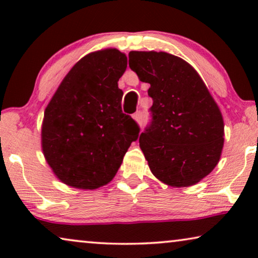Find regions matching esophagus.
Listing matches in <instances>:
<instances>
[{
  "mask_svg": "<svg viewBox=\"0 0 258 258\" xmlns=\"http://www.w3.org/2000/svg\"><path fill=\"white\" fill-rule=\"evenodd\" d=\"M133 118L135 119V121L139 122V123H141V122H142V119H143V112L141 111V110L135 112V114L133 115Z\"/></svg>",
  "mask_w": 258,
  "mask_h": 258,
  "instance_id": "34e87169",
  "label": "esophagus"
}]
</instances>
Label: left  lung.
<instances>
[{
	"instance_id": "8db88e82",
	"label": "left lung",
	"mask_w": 258,
	"mask_h": 258,
	"mask_svg": "<svg viewBox=\"0 0 258 258\" xmlns=\"http://www.w3.org/2000/svg\"><path fill=\"white\" fill-rule=\"evenodd\" d=\"M129 67L149 83L151 122L140 147L155 177L190 186L209 175L224 143L223 117L188 62L164 51H130Z\"/></svg>"
}]
</instances>
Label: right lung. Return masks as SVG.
I'll use <instances>...</instances> for the list:
<instances>
[{"mask_svg":"<svg viewBox=\"0 0 258 258\" xmlns=\"http://www.w3.org/2000/svg\"><path fill=\"white\" fill-rule=\"evenodd\" d=\"M125 69L126 56L117 49L90 52L67 74L45 108L42 150L64 184H107L139 139V124L121 107L117 82Z\"/></svg>","mask_w":258,"mask_h":258,"instance_id":"add662e5","label":"right lung"}]
</instances>
